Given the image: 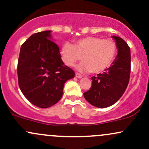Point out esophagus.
<instances>
[{"label":"esophagus","instance_id":"34e87169","mask_svg":"<svg viewBox=\"0 0 149 149\" xmlns=\"http://www.w3.org/2000/svg\"><path fill=\"white\" fill-rule=\"evenodd\" d=\"M75 77H76L77 78H81V77H82V76H81V75L79 74V73H76V74H75Z\"/></svg>","mask_w":149,"mask_h":149}]
</instances>
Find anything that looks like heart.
<instances>
[{"label":"heart","mask_w":149,"mask_h":149,"mask_svg":"<svg viewBox=\"0 0 149 149\" xmlns=\"http://www.w3.org/2000/svg\"><path fill=\"white\" fill-rule=\"evenodd\" d=\"M116 45L111 39H102L89 36L62 44L60 57L65 65L72 67L80 59L82 62L77 67L81 72L99 73L108 68L116 55Z\"/></svg>","instance_id":"b5f03b06"}]
</instances>
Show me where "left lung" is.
I'll return each mask as SVG.
<instances>
[{
	"label": "left lung",
	"mask_w": 149,
	"mask_h": 149,
	"mask_svg": "<svg viewBox=\"0 0 149 149\" xmlns=\"http://www.w3.org/2000/svg\"><path fill=\"white\" fill-rule=\"evenodd\" d=\"M112 38L118 49L114 61L104 73L92 77V87L84 93L85 100L98 108H105L116 103L125 92L130 78V48L122 38Z\"/></svg>",
	"instance_id": "1"
}]
</instances>
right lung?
I'll return each mask as SVG.
<instances>
[{"label":"right lung","mask_w":149,"mask_h":149,"mask_svg":"<svg viewBox=\"0 0 149 149\" xmlns=\"http://www.w3.org/2000/svg\"><path fill=\"white\" fill-rule=\"evenodd\" d=\"M50 30L35 33L22 45L17 63L20 90L35 106L48 108L62 98L65 81L74 72L63 63Z\"/></svg>","instance_id":"right-lung-1"}]
</instances>
